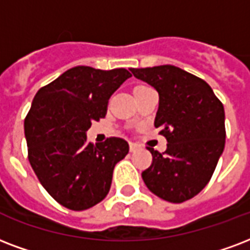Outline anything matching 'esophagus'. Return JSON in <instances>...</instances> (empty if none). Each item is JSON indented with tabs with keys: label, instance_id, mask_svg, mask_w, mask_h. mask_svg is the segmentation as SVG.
<instances>
[{
	"label": "esophagus",
	"instance_id": "obj_1",
	"mask_svg": "<svg viewBox=\"0 0 250 250\" xmlns=\"http://www.w3.org/2000/svg\"><path fill=\"white\" fill-rule=\"evenodd\" d=\"M138 148L139 146L136 144V143H129V152H135Z\"/></svg>",
	"mask_w": 250,
	"mask_h": 250
}]
</instances>
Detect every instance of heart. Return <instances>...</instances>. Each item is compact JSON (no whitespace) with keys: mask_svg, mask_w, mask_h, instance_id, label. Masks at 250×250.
<instances>
[{"mask_svg":"<svg viewBox=\"0 0 250 250\" xmlns=\"http://www.w3.org/2000/svg\"><path fill=\"white\" fill-rule=\"evenodd\" d=\"M138 87H140V86H138Z\"/></svg>","mask_w":250,"mask_h":250,"instance_id":"b5f03b06","label":"heart"}]
</instances>
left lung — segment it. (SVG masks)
<instances>
[{
	"mask_svg": "<svg viewBox=\"0 0 250 250\" xmlns=\"http://www.w3.org/2000/svg\"><path fill=\"white\" fill-rule=\"evenodd\" d=\"M129 70L159 93L155 127L167 140L165 153L149 148L153 161L143 181L164 201L191 199L208 184L224 150L222 102L206 81L178 66Z\"/></svg>",
	"mask_w": 250,
	"mask_h": 250,
	"instance_id": "8db88e82",
	"label": "left lung"
}]
</instances>
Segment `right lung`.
<instances>
[{
    "mask_svg": "<svg viewBox=\"0 0 250 250\" xmlns=\"http://www.w3.org/2000/svg\"><path fill=\"white\" fill-rule=\"evenodd\" d=\"M131 77L127 69L74 66L36 93L24 119L28 161L38 180L60 205L83 211L108 194L112 171L128 143L86 142L91 122L104 118L112 93Z\"/></svg>",
    "mask_w": 250,
    "mask_h": 250,
    "instance_id": "right-lung-1",
    "label": "right lung"
}]
</instances>
